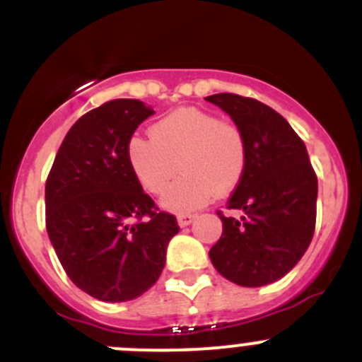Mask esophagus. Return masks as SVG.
Listing matches in <instances>:
<instances>
[{
  "mask_svg": "<svg viewBox=\"0 0 362 362\" xmlns=\"http://www.w3.org/2000/svg\"><path fill=\"white\" fill-rule=\"evenodd\" d=\"M194 218H197L194 214H180L177 218V221H178V225H180V227H187V225H191V223L194 221Z\"/></svg>",
  "mask_w": 362,
  "mask_h": 362,
  "instance_id": "1",
  "label": "esophagus"
}]
</instances>
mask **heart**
I'll return each mask as SVG.
<instances>
[{
	"instance_id": "obj_1",
	"label": "heart",
	"mask_w": 362,
	"mask_h": 362,
	"mask_svg": "<svg viewBox=\"0 0 362 362\" xmlns=\"http://www.w3.org/2000/svg\"><path fill=\"white\" fill-rule=\"evenodd\" d=\"M128 165L148 194H158L177 173L182 177L162 194L160 207L187 214L219 192H230L245 177L248 150L239 127L214 114L185 107L150 127V141L128 143Z\"/></svg>"
}]
</instances>
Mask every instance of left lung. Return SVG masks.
<instances>
[{
    "mask_svg": "<svg viewBox=\"0 0 362 362\" xmlns=\"http://www.w3.org/2000/svg\"><path fill=\"white\" fill-rule=\"evenodd\" d=\"M205 100L232 117L248 150L245 177L227 204L241 216H219L223 234L209 257L230 282L261 288L288 275L309 248L318 178L303 141L272 107L230 93Z\"/></svg>",
    "mask_w": 362,
    "mask_h": 362,
    "instance_id": "1",
    "label": "left lung"
}]
</instances>
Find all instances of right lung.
I'll return each mask as SVG.
<instances>
[{"label": "right lung", "instance_id": "obj_1", "mask_svg": "<svg viewBox=\"0 0 362 362\" xmlns=\"http://www.w3.org/2000/svg\"><path fill=\"white\" fill-rule=\"evenodd\" d=\"M155 110L112 100L71 127L46 182V230L76 288L101 302H128L153 286L178 234L130 165L128 143ZM137 218V223H130Z\"/></svg>", "mask_w": 362, "mask_h": 362}]
</instances>
